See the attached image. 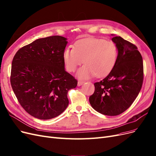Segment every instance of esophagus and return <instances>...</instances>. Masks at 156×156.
I'll use <instances>...</instances> for the list:
<instances>
[{
	"instance_id": "1",
	"label": "esophagus",
	"mask_w": 156,
	"mask_h": 156,
	"mask_svg": "<svg viewBox=\"0 0 156 156\" xmlns=\"http://www.w3.org/2000/svg\"><path fill=\"white\" fill-rule=\"evenodd\" d=\"M82 84H83V82H82V81H78V86H81Z\"/></svg>"
}]
</instances>
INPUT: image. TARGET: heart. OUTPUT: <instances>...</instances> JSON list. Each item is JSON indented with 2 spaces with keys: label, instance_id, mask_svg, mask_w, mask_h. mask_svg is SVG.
<instances>
[{
  "label": "heart",
  "instance_id": "1",
  "mask_svg": "<svg viewBox=\"0 0 156 156\" xmlns=\"http://www.w3.org/2000/svg\"><path fill=\"white\" fill-rule=\"evenodd\" d=\"M117 57L115 43L98 38L80 39L74 43V48L67 47L63 53L66 69L69 72H75L84 62L85 64L77 73L80 79L108 75L115 65Z\"/></svg>",
  "mask_w": 156,
  "mask_h": 156
}]
</instances>
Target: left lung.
<instances>
[{"mask_svg": "<svg viewBox=\"0 0 156 156\" xmlns=\"http://www.w3.org/2000/svg\"><path fill=\"white\" fill-rule=\"evenodd\" d=\"M112 40L118 48L117 62L106 78L94 83L89 102L98 112L115 116L128 109L138 96L144 81V64L134 44L120 36Z\"/></svg>", "mask_w": 156, "mask_h": 156, "instance_id": "obj_1", "label": "left lung"}]
</instances>
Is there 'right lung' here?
<instances>
[{"label":"right lung","instance_id":"right-lung-1","mask_svg":"<svg viewBox=\"0 0 156 156\" xmlns=\"http://www.w3.org/2000/svg\"><path fill=\"white\" fill-rule=\"evenodd\" d=\"M67 39L53 36L23 46L13 57L10 82L23 109L41 120L55 118L69 105L67 92L78 81L65 71Z\"/></svg>","mask_w":156,"mask_h":156}]
</instances>
